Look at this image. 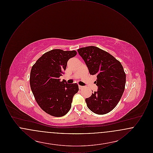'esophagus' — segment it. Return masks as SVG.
Here are the masks:
<instances>
[{
	"instance_id": "1",
	"label": "esophagus",
	"mask_w": 153,
	"mask_h": 153,
	"mask_svg": "<svg viewBox=\"0 0 153 153\" xmlns=\"http://www.w3.org/2000/svg\"><path fill=\"white\" fill-rule=\"evenodd\" d=\"M84 88V87H82V86H81V85H79V88L80 89H82Z\"/></svg>"
}]
</instances>
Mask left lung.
Listing matches in <instances>:
<instances>
[{
    "instance_id": "1",
    "label": "left lung",
    "mask_w": 153,
    "mask_h": 153,
    "mask_svg": "<svg viewBox=\"0 0 153 153\" xmlns=\"http://www.w3.org/2000/svg\"><path fill=\"white\" fill-rule=\"evenodd\" d=\"M87 66L90 74L96 75L98 91L85 99L88 108L104 115L114 109L120 101L126 85L123 66L108 52L90 46L77 50Z\"/></svg>"
}]
</instances>
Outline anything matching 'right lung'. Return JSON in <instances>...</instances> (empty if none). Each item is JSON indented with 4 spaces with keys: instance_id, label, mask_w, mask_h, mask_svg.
Wrapping results in <instances>:
<instances>
[{
    "instance_id": "obj_1",
    "label": "right lung",
    "mask_w": 153,
    "mask_h": 153,
    "mask_svg": "<svg viewBox=\"0 0 153 153\" xmlns=\"http://www.w3.org/2000/svg\"><path fill=\"white\" fill-rule=\"evenodd\" d=\"M76 54L75 51L53 49L44 54L32 66L31 89L39 106L51 116L66 115L71 108L73 96L79 91L76 83L69 84L59 79L68 61Z\"/></svg>"
}]
</instances>
